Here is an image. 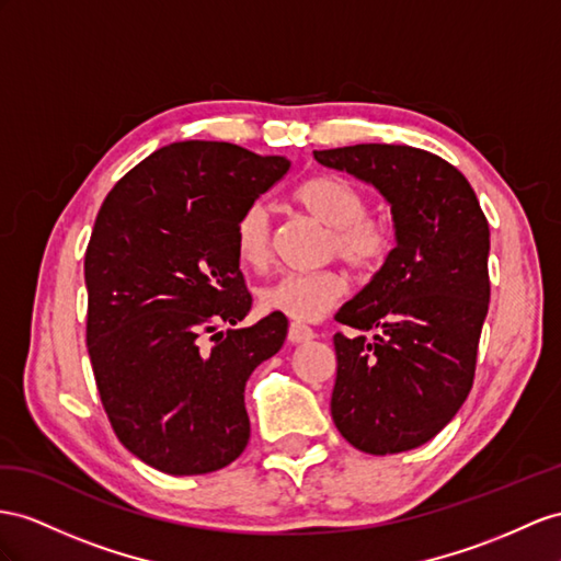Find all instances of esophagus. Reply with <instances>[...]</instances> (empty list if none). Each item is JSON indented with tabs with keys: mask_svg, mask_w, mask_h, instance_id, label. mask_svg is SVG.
I'll use <instances>...</instances> for the list:
<instances>
[{
	"mask_svg": "<svg viewBox=\"0 0 561 561\" xmlns=\"http://www.w3.org/2000/svg\"><path fill=\"white\" fill-rule=\"evenodd\" d=\"M310 339H314V332H312L310 327L298 324V322H294V324L289 327V341H291V343H306V341H310Z\"/></svg>",
	"mask_w": 561,
	"mask_h": 561,
	"instance_id": "obj_1",
	"label": "esophagus"
}]
</instances>
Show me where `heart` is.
I'll return each mask as SVG.
<instances>
[{"mask_svg": "<svg viewBox=\"0 0 561 561\" xmlns=\"http://www.w3.org/2000/svg\"><path fill=\"white\" fill-rule=\"evenodd\" d=\"M294 201L332 229L327 253L339 255L357 272L379 270L393 251V227L367 213V196L355 182L341 175H312L294 190ZM234 251L241 265L267 267L272 257L270 210L253 201L239 213L232 229ZM348 294V279L336 267L314 272H289L263 286L261 308L284 314L294 322H314L341 304Z\"/></svg>", "mask_w": 561, "mask_h": 561, "instance_id": "b5f03b06", "label": "heart"}]
</instances>
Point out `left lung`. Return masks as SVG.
Listing matches in <instances>:
<instances>
[{"label":"left lung","mask_w":561,"mask_h":561,"mask_svg":"<svg viewBox=\"0 0 561 561\" xmlns=\"http://www.w3.org/2000/svg\"><path fill=\"white\" fill-rule=\"evenodd\" d=\"M389 201L396 249L336 322L332 417L353 448L405 453L434 438L467 400L491 300V232L467 178L405 144L312 151Z\"/></svg>","instance_id":"1"}]
</instances>
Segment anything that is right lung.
I'll use <instances>...</instances> for the list:
<instances>
[{
	"instance_id": "1",
	"label": "right lung",
	"mask_w": 561,
	"mask_h": 561,
	"mask_svg": "<svg viewBox=\"0 0 561 561\" xmlns=\"http://www.w3.org/2000/svg\"><path fill=\"white\" fill-rule=\"evenodd\" d=\"M291 163L227 141H175L113 186L84 253L88 353L118 440L172 477L243 453V389L286 339L251 310L232 229ZM220 325H229L222 333Z\"/></svg>"
}]
</instances>
